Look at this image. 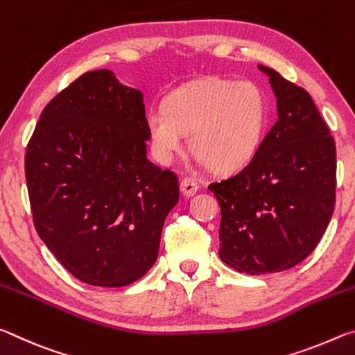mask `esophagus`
I'll return each mask as SVG.
<instances>
[{
  "mask_svg": "<svg viewBox=\"0 0 355 355\" xmlns=\"http://www.w3.org/2000/svg\"><path fill=\"white\" fill-rule=\"evenodd\" d=\"M180 189H182L183 196H186V197H192V196L196 194L197 191H199V183H197L194 178H191V177H184V178L182 180V183H180Z\"/></svg>",
  "mask_w": 355,
  "mask_h": 355,
  "instance_id": "obj_1",
  "label": "esophagus"
}]
</instances>
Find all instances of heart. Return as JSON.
<instances>
[{"instance_id":"1","label":"heart","mask_w":355,"mask_h":355,"mask_svg":"<svg viewBox=\"0 0 355 355\" xmlns=\"http://www.w3.org/2000/svg\"><path fill=\"white\" fill-rule=\"evenodd\" d=\"M266 125V100L250 80L205 78L172 91L164 106L150 107L146 128L155 159L171 164L183 150V133L202 163L235 171L254 156Z\"/></svg>"}]
</instances>
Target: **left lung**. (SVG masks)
<instances>
[{"instance_id": "1", "label": "left lung", "mask_w": 355, "mask_h": 355, "mask_svg": "<svg viewBox=\"0 0 355 355\" xmlns=\"http://www.w3.org/2000/svg\"><path fill=\"white\" fill-rule=\"evenodd\" d=\"M269 76L279 119L241 171L208 184L220 205L219 257L250 275L286 271L320 243L332 218L336 150L304 87Z\"/></svg>"}]
</instances>
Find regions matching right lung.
Here are the masks:
<instances>
[{
    "label": "right lung",
    "mask_w": 355,
    "mask_h": 355,
    "mask_svg": "<svg viewBox=\"0 0 355 355\" xmlns=\"http://www.w3.org/2000/svg\"><path fill=\"white\" fill-rule=\"evenodd\" d=\"M146 106L110 70L86 71L42 111L26 146L34 227L84 284L125 286L158 258L178 177L147 159Z\"/></svg>",
    "instance_id": "right-lung-1"
}]
</instances>
